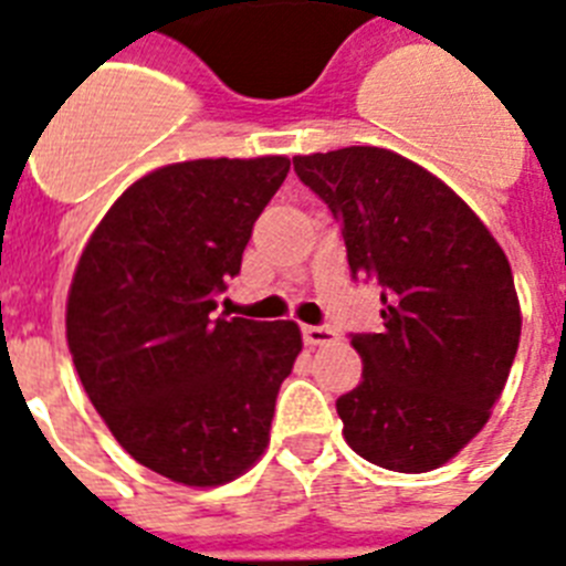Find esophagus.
I'll return each mask as SVG.
<instances>
[{
  "label": "esophagus",
  "instance_id": "obj_1",
  "mask_svg": "<svg viewBox=\"0 0 566 566\" xmlns=\"http://www.w3.org/2000/svg\"><path fill=\"white\" fill-rule=\"evenodd\" d=\"M335 332L329 326H303V340L306 346H326V343H335Z\"/></svg>",
  "mask_w": 566,
  "mask_h": 566
}]
</instances>
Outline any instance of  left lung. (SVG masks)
<instances>
[{"label": "left lung", "instance_id": "left-lung-1", "mask_svg": "<svg viewBox=\"0 0 566 566\" xmlns=\"http://www.w3.org/2000/svg\"><path fill=\"white\" fill-rule=\"evenodd\" d=\"M340 223L352 277L380 286L384 329L352 335L364 380L337 398L366 461L429 472L490 421L513 369L521 306L510 260L475 211L412 159L375 145L294 157Z\"/></svg>", "mask_w": 566, "mask_h": 566}]
</instances>
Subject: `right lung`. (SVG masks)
Instances as JSON below:
<instances>
[{
  "label": "right lung",
  "instance_id": "add662e5",
  "mask_svg": "<svg viewBox=\"0 0 566 566\" xmlns=\"http://www.w3.org/2000/svg\"><path fill=\"white\" fill-rule=\"evenodd\" d=\"M286 157L191 159L134 182L96 226L67 292V349L119 447L186 486H217L263 455L292 321L214 315Z\"/></svg>",
  "mask_w": 566,
  "mask_h": 566
}]
</instances>
